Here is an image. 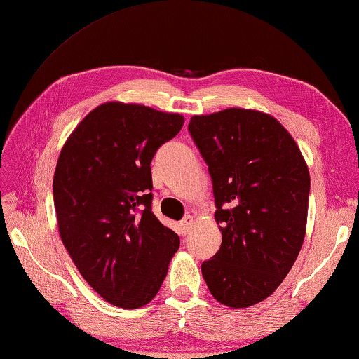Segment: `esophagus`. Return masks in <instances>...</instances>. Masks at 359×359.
<instances>
[{
    "label": "esophagus",
    "mask_w": 359,
    "mask_h": 359,
    "mask_svg": "<svg viewBox=\"0 0 359 359\" xmlns=\"http://www.w3.org/2000/svg\"><path fill=\"white\" fill-rule=\"evenodd\" d=\"M194 223H195V217H192V215H187V217H184L181 220V223H180V226H181V231H182V233H187L190 229H192V226H194Z\"/></svg>",
    "instance_id": "34e87169"
}]
</instances>
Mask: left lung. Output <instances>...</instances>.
<instances>
[{
	"instance_id": "8db88e82",
	"label": "left lung",
	"mask_w": 359,
	"mask_h": 359,
	"mask_svg": "<svg viewBox=\"0 0 359 359\" xmlns=\"http://www.w3.org/2000/svg\"><path fill=\"white\" fill-rule=\"evenodd\" d=\"M189 131L208 164L222 231L201 273L218 302L246 309L273 294L301 251L309 167L282 123L254 109L194 116Z\"/></svg>"
}]
</instances>
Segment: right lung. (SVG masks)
Listing matches in <instances>:
<instances>
[{"instance_id": "add662e5", "label": "right lung", "mask_w": 359, "mask_h": 359, "mask_svg": "<svg viewBox=\"0 0 359 359\" xmlns=\"http://www.w3.org/2000/svg\"><path fill=\"white\" fill-rule=\"evenodd\" d=\"M184 118L107 102L65 142L54 173V206L65 248L90 287L121 309L156 296L180 237L151 212L150 163Z\"/></svg>"}]
</instances>
